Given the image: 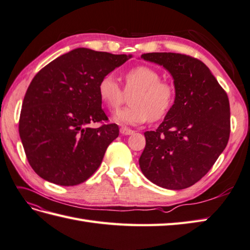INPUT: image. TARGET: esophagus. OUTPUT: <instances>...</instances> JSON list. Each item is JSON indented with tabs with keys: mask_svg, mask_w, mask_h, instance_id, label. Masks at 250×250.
I'll list each match as a JSON object with an SVG mask.
<instances>
[{
	"mask_svg": "<svg viewBox=\"0 0 250 250\" xmlns=\"http://www.w3.org/2000/svg\"><path fill=\"white\" fill-rule=\"evenodd\" d=\"M120 132L122 135H125V136H128V135H132L134 134V130L132 129H129V128H127V127H121L120 128Z\"/></svg>",
	"mask_w": 250,
	"mask_h": 250,
	"instance_id": "obj_1",
	"label": "esophagus"
}]
</instances>
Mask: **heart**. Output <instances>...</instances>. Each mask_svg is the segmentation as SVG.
Segmentation results:
<instances>
[{"instance_id":"heart-1","label":"heart","mask_w":250,"mask_h":250,"mask_svg":"<svg viewBox=\"0 0 250 250\" xmlns=\"http://www.w3.org/2000/svg\"><path fill=\"white\" fill-rule=\"evenodd\" d=\"M124 91L112 74L104 75L98 83V94L110 110H116L131 95V106L122 109L113 115L121 125L142 124L148 119L158 121L165 118L174 102V87L162 80L157 70L148 66H137L124 75Z\"/></svg>"}]
</instances>
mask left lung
Here are the masks:
<instances>
[{
    "instance_id": "obj_1",
    "label": "left lung",
    "mask_w": 250,
    "mask_h": 250,
    "mask_svg": "<svg viewBox=\"0 0 250 250\" xmlns=\"http://www.w3.org/2000/svg\"><path fill=\"white\" fill-rule=\"evenodd\" d=\"M174 82V104L155 131H146L139 159L147 180L167 189H184L213 167L230 136L227 93L200 60L172 52L144 53Z\"/></svg>"
}]
</instances>
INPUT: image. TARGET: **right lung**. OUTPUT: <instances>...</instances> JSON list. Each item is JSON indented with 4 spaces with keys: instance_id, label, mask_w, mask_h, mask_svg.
I'll return each instance as SVG.
<instances>
[{
    "instance_id": "add662e5",
    "label": "right lung",
    "mask_w": 250,
    "mask_h": 250,
    "mask_svg": "<svg viewBox=\"0 0 250 250\" xmlns=\"http://www.w3.org/2000/svg\"><path fill=\"white\" fill-rule=\"evenodd\" d=\"M131 55L77 48L53 60L30 83L22 103L19 135L32 169L53 184L85 182L119 136L107 122L98 83Z\"/></svg>"
}]
</instances>
